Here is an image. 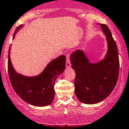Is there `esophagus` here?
Masks as SVG:
<instances>
[{"label":"esophagus","mask_w":129,"mask_h":129,"mask_svg":"<svg viewBox=\"0 0 129 129\" xmlns=\"http://www.w3.org/2000/svg\"><path fill=\"white\" fill-rule=\"evenodd\" d=\"M66 57H67V61H66V67L67 68H69V67H71V63H70V59H69V55H66Z\"/></svg>","instance_id":"1"}]
</instances>
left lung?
<instances>
[{
	"instance_id": "obj_1",
	"label": "left lung",
	"mask_w": 129,
	"mask_h": 129,
	"mask_svg": "<svg viewBox=\"0 0 129 129\" xmlns=\"http://www.w3.org/2000/svg\"><path fill=\"white\" fill-rule=\"evenodd\" d=\"M107 41L108 49L99 62H91L83 49L70 55L72 67L75 70V93L84 104H94L106 98L112 91L119 77V60L116 42L106 25L100 24Z\"/></svg>"
}]
</instances>
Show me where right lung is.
Segmentation results:
<instances>
[{"instance_id": "add662e5", "label": "right lung", "mask_w": 129, "mask_h": 129, "mask_svg": "<svg viewBox=\"0 0 129 129\" xmlns=\"http://www.w3.org/2000/svg\"><path fill=\"white\" fill-rule=\"evenodd\" d=\"M23 25L19 26L13 36ZM10 47L8 57V72L13 88L23 101L36 106H46L52 103L55 96L54 83L66 68V57L62 55L51 60L39 75L26 76L15 70L10 59Z\"/></svg>"}]
</instances>
